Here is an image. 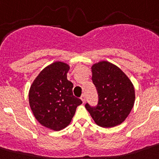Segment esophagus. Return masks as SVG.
Here are the masks:
<instances>
[{
	"mask_svg": "<svg viewBox=\"0 0 159 159\" xmlns=\"http://www.w3.org/2000/svg\"><path fill=\"white\" fill-rule=\"evenodd\" d=\"M81 101H82V102H83V103L85 102V94L81 95Z\"/></svg>",
	"mask_w": 159,
	"mask_h": 159,
	"instance_id": "obj_1",
	"label": "esophagus"
}]
</instances>
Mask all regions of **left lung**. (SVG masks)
Here are the masks:
<instances>
[{
    "instance_id": "obj_1",
    "label": "left lung",
    "mask_w": 159,
    "mask_h": 159,
    "mask_svg": "<svg viewBox=\"0 0 159 159\" xmlns=\"http://www.w3.org/2000/svg\"><path fill=\"white\" fill-rule=\"evenodd\" d=\"M92 81L98 102L95 106L85 105L91 117L102 127L121 124L134 104V88L130 80L118 66L103 61L92 66Z\"/></svg>"
}]
</instances>
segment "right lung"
Returning <instances> with one entry per match:
<instances>
[{"label":"right lung","instance_id":"1","mask_svg":"<svg viewBox=\"0 0 159 159\" xmlns=\"http://www.w3.org/2000/svg\"><path fill=\"white\" fill-rule=\"evenodd\" d=\"M70 66L56 61L44 69L34 80L29 102L36 119L42 125L61 130L70 123L76 109L82 103L73 94L74 85L67 80Z\"/></svg>","mask_w":159,"mask_h":159}]
</instances>
